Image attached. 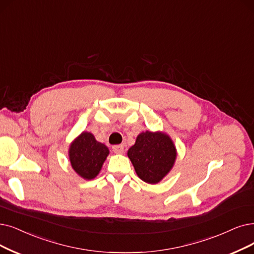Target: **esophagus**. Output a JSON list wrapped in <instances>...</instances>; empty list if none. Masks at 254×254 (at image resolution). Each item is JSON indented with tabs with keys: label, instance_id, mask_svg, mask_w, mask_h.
I'll return each mask as SVG.
<instances>
[{
	"label": "esophagus",
	"instance_id": "obj_1",
	"mask_svg": "<svg viewBox=\"0 0 254 254\" xmlns=\"http://www.w3.org/2000/svg\"><path fill=\"white\" fill-rule=\"evenodd\" d=\"M113 151L116 154H122L124 152V147L122 145H115L113 146Z\"/></svg>",
	"mask_w": 254,
	"mask_h": 254
}]
</instances>
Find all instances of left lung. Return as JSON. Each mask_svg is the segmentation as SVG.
<instances>
[{
    "instance_id": "obj_1",
    "label": "left lung",
    "mask_w": 254,
    "mask_h": 254,
    "mask_svg": "<svg viewBox=\"0 0 254 254\" xmlns=\"http://www.w3.org/2000/svg\"><path fill=\"white\" fill-rule=\"evenodd\" d=\"M137 176L147 184H157L173 167L176 149L171 138L160 132L140 133L128 150Z\"/></svg>"
}]
</instances>
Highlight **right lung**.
Returning <instances> with one entry per match:
<instances>
[{"mask_svg":"<svg viewBox=\"0 0 254 254\" xmlns=\"http://www.w3.org/2000/svg\"><path fill=\"white\" fill-rule=\"evenodd\" d=\"M109 153L108 148L99 143L89 132H83L69 148L70 165L84 179L95 178Z\"/></svg>","mask_w":254,"mask_h":254,"instance_id":"add662e5","label":"right lung"}]
</instances>
